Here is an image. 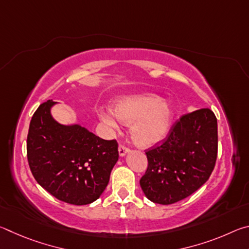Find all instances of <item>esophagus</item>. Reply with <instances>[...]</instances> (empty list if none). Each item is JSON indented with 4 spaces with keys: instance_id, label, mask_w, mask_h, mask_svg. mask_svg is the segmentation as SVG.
Returning a JSON list of instances; mask_svg holds the SVG:
<instances>
[{
    "instance_id": "1",
    "label": "esophagus",
    "mask_w": 249,
    "mask_h": 249,
    "mask_svg": "<svg viewBox=\"0 0 249 249\" xmlns=\"http://www.w3.org/2000/svg\"><path fill=\"white\" fill-rule=\"evenodd\" d=\"M128 153H129V149L127 148V147H125L123 145H121L119 147V154H120L121 157H125V156L127 155Z\"/></svg>"
}]
</instances>
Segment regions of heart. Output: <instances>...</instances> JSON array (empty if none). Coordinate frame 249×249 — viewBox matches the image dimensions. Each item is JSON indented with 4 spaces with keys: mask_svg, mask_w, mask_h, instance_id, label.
I'll list each match as a JSON object with an SVG mask.
<instances>
[{
    "mask_svg": "<svg viewBox=\"0 0 249 249\" xmlns=\"http://www.w3.org/2000/svg\"><path fill=\"white\" fill-rule=\"evenodd\" d=\"M98 116L112 129L119 127V121L124 124L132 123L130 137L142 147H150L161 142L169 132L172 122L169 104L150 93L122 96L115 101L113 111L101 109Z\"/></svg>",
    "mask_w": 249,
    "mask_h": 249,
    "instance_id": "obj_1",
    "label": "heart"
}]
</instances>
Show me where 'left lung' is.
Here are the masks:
<instances>
[{"label": "left lung", "instance_id": "8db88e82", "mask_svg": "<svg viewBox=\"0 0 249 249\" xmlns=\"http://www.w3.org/2000/svg\"><path fill=\"white\" fill-rule=\"evenodd\" d=\"M148 168L140 181L148 200L172 204L202 187L214 169L217 156V121L210 108H201L172 126L166 142L146 153Z\"/></svg>", "mask_w": 249, "mask_h": 249}]
</instances>
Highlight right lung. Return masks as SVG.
<instances>
[{
  "label": "right lung",
  "instance_id": "1",
  "mask_svg": "<svg viewBox=\"0 0 249 249\" xmlns=\"http://www.w3.org/2000/svg\"><path fill=\"white\" fill-rule=\"evenodd\" d=\"M53 100L34 113L27 135V159L39 185L58 200L90 204L107 188L119 160L115 141H105L82 125L54 120Z\"/></svg>",
  "mask_w": 249,
  "mask_h": 249
}]
</instances>
